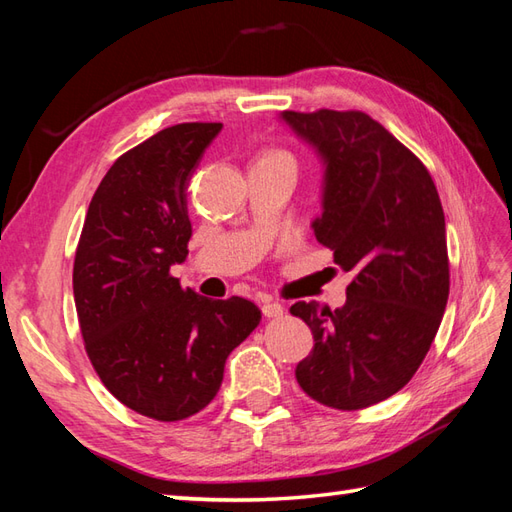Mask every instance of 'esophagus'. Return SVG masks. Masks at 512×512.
<instances>
[{
	"instance_id": "esophagus-1",
	"label": "esophagus",
	"mask_w": 512,
	"mask_h": 512,
	"mask_svg": "<svg viewBox=\"0 0 512 512\" xmlns=\"http://www.w3.org/2000/svg\"><path fill=\"white\" fill-rule=\"evenodd\" d=\"M282 313H285V306H282L280 302L267 300V302L263 304V315H265V317H280Z\"/></svg>"
}]
</instances>
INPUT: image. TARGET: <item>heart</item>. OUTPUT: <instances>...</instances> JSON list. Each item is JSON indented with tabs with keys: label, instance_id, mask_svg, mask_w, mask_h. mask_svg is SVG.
<instances>
[{
	"label": "heart",
	"instance_id": "1",
	"mask_svg": "<svg viewBox=\"0 0 512 512\" xmlns=\"http://www.w3.org/2000/svg\"><path fill=\"white\" fill-rule=\"evenodd\" d=\"M260 160H269V162H285V164H289V166H293V168H295L293 157H291L289 153H285V151H271V153H267V155L260 157Z\"/></svg>",
	"mask_w": 512,
	"mask_h": 512
}]
</instances>
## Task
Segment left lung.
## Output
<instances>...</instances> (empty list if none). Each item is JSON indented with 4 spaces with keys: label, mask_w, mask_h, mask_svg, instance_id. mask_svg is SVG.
<instances>
[{
    "label": "left lung",
    "mask_w": 512,
    "mask_h": 512,
    "mask_svg": "<svg viewBox=\"0 0 512 512\" xmlns=\"http://www.w3.org/2000/svg\"><path fill=\"white\" fill-rule=\"evenodd\" d=\"M280 120L324 168L313 234L355 274L339 309H289L315 339L295 379L317 403L361 410L399 392L438 333L449 298L445 212L423 162L366 113L282 111Z\"/></svg>",
    "instance_id": "1"
}]
</instances>
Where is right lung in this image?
I'll list each match as a JSON object with an SVG mask.
<instances>
[{"label":"right lung","mask_w":512,"mask_h":512,"mask_svg":"<svg viewBox=\"0 0 512 512\" xmlns=\"http://www.w3.org/2000/svg\"><path fill=\"white\" fill-rule=\"evenodd\" d=\"M221 122L175 124L118 157L89 203L74 260L85 350L105 388L164 423L217 396L225 361L260 324L245 298L181 289L192 225L186 190Z\"/></svg>","instance_id":"1"}]
</instances>
